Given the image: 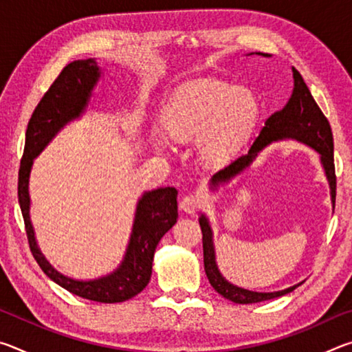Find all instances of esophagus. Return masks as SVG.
Masks as SVG:
<instances>
[{
	"mask_svg": "<svg viewBox=\"0 0 352 352\" xmlns=\"http://www.w3.org/2000/svg\"><path fill=\"white\" fill-rule=\"evenodd\" d=\"M200 206H201V199L195 194L184 195L180 201V208L186 214H195Z\"/></svg>",
	"mask_w": 352,
	"mask_h": 352,
	"instance_id": "34e87169",
	"label": "esophagus"
}]
</instances>
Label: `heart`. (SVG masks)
<instances>
[{
  "label": "heart",
  "mask_w": 352,
  "mask_h": 352,
  "mask_svg": "<svg viewBox=\"0 0 352 352\" xmlns=\"http://www.w3.org/2000/svg\"><path fill=\"white\" fill-rule=\"evenodd\" d=\"M259 118V104L245 88L217 79L184 83L166 105V132L178 141L200 136L199 153L208 164H222L245 144Z\"/></svg>",
  "instance_id": "obj_1"
}]
</instances>
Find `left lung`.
I'll return each instance as SVG.
<instances>
[{
    "mask_svg": "<svg viewBox=\"0 0 352 352\" xmlns=\"http://www.w3.org/2000/svg\"><path fill=\"white\" fill-rule=\"evenodd\" d=\"M256 54L265 56L262 52H256ZM292 73H294V91H292L289 102L284 105L283 110L273 113L267 119L265 126L262 127L258 138L254 140L253 146L250 147L248 153L242 155L230 166H226L225 169L212 175L211 188L216 189L219 184L230 182L231 178L241 174L243 169H247L253 163V160L258 157L262 148L269 146L270 142L279 140H296L320 153V162L323 164L326 178L329 182L332 208H336L337 178L336 166H333V138L329 121H327L323 111L320 110V107L315 102L301 74L295 68H292ZM199 222L201 234H204V262L206 276L210 279L214 290L226 298V300L237 302V305H252V302L267 301L272 300V298L290 294L292 290H295L301 284L300 283L292 285L289 289L278 292H253L228 283L217 269L216 252H214L212 243V230L205 214H201Z\"/></svg>",
    "mask_w": 352,
    "mask_h": 352,
    "instance_id": "1",
    "label": "left lung"
}]
</instances>
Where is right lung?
<instances>
[{
  "mask_svg": "<svg viewBox=\"0 0 352 352\" xmlns=\"http://www.w3.org/2000/svg\"><path fill=\"white\" fill-rule=\"evenodd\" d=\"M99 79L100 68L94 58L71 62L62 69L50 90L35 107L28 124L25 152L19 170V201L32 256L52 281L71 294L87 300L122 302L138 295L151 281L155 248L162 237L175 225L178 217V192L175 188H158L142 194L136 205L132 234L122 262L110 275L90 281H79L65 276L46 261L35 241L31 216H29L31 210L29 175H31L34 158L38 157L40 152L68 122L74 121L85 111Z\"/></svg>",
  "mask_w": 352,
  "mask_h": 352,
  "instance_id": "add662e5",
  "label": "right lung"
}]
</instances>
